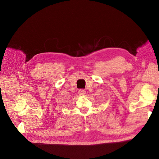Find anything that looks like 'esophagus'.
<instances>
[{
    "label": "esophagus",
    "mask_w": 159,
    "mask_h": 159,
    "mask_svg": "<svg viewBox=\"0 0 159 159\" xmlns=\"http://www.w3.org/2000/svg\"><path fill=\"white\" fill-rule=\"evenodd\" d=\"M85 93V91L84 89H81L79 90V94L80 95H84Z\"/></svg>",
    "instance_id": "34e87169"
}]
</instances>
